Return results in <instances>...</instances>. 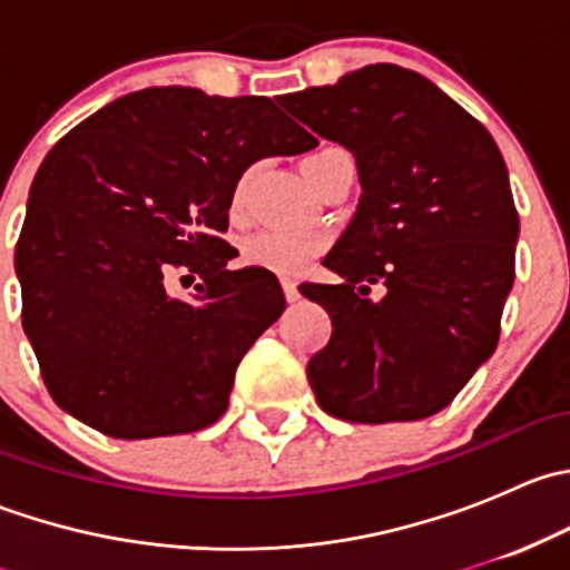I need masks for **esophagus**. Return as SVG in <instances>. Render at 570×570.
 <instances>
[{
  "instance_id": "obj_1",
  "label": "esophagus",
  "mask_w": 570,
  "mask_h": 570,
  "mask_svg": "<svg viewBox=\"0 0 570 570\" xmlns=\"http://www.w3.org/2000/svg\"><path fill=\"white\" fill-rule=\"evenodd\" d=\"M281 286H284V295H286V301H289V303H295L297 297H301V292H297V284L292 278H281Z\"/></svg>"
}]
</instances>
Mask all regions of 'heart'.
<instances>
[{
    "instance_id": "b5f03b06",
    "label": "heart",
    "mask_w": 570,
    "mask_h": 570,
    "mask_svg": "<svg viewBox=\"0 0 570 570\" xmlns=\"http://www.w3.org/2000/svg\"><path fill=\"white\" fill-rule=\"evenodd\" d=\"M336 151V148H317L303 157V170L312 168L320 163L325 154ZM245 198H248V174L237 178L232 189V215H243ZM325 245V239L317 234H303V232H258L243 245V262L250 267L269 269V273H295L301 269L308 258H314Z\"/></svg>"
}]
</instances>
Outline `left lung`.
I'll list each match as a JSON object with an SVG mask.
<instances>
[{
  "mask_svg": "<svg viewBox=\"0 0 570 570\" xmlns=\"http://www.w3.org/2000/svg\"><path fill=\"white\" fill-rule=\"evenodd\" d=\"M278 101L353 151L361 181L322 262L344 284L301 286L333 322L308 361L314 396L344 422L433 416L493 355L513 289L519 212L502 154L444 90L389 62Z\"/></svg>",
  "mask_w": 570,
  "mask_h": 570,
  "instance_id": "8db88e82",
  "label": "left lung"
}]
</instances>
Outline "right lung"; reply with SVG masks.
<instances>
[{
    "instance_id": "add662e5",
    "label": "right lung",
    "mask_w": 570,
    "mask_h": 570,
    "mask_svg": "<svg viewBox=\"0 0 570 570\" xmlns=\"http://www.w3.org/2000/svg\"><path fill=\"white\" fill-rule=\"evenodd\" d=\"M317 137L264 96L146 88L73 126L40 163L16 243L21 325L51 400L112 439L209 428L284 312L278 278L226 269L232 189ZM174 272L204 285L167 295Z\"/></svg>"
}]
</instances>
